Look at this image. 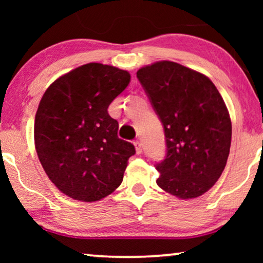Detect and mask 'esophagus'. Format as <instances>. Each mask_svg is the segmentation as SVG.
<instances>
[{"mask_svg":"<svg viewBox=\"0 0 263 263\" xmlns=\"http://www.w3.org/2000/svg\"><path fill=\"white\" fill-rule=\"evenodd\" d=\"M134 145H135L136 153H138V154L141 153L142 152V143H141V141H139V140H135Z\"/></svg>","mask_w":263,"mask_h":263,"instance_id":"esophagus-1","label":"esophagus"}]
</instances>
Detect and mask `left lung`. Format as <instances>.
I'll return each mask as SVG.
<instances>
[{
  "instance_id": "8db88e82",
  "label": "left lung",
  "mask_w": 263,
  "mask_h": 263,
  "mask_svg": "<svg viewBox=\"0 0 263 263\" xmlns=\"http://www.w3.org/2000/svg\"><path fill=\"white\" fill-rule=\"evenodd\" d=\"M163 124L166 154L157 184L179 199L201 196L224 171L232 125L220 93L206 75L171 61L138 70Z\"/></svg>"
}]
</instances>
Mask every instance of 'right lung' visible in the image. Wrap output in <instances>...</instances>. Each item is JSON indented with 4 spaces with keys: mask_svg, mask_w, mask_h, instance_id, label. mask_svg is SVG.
<instances>
[{
    "mask_svg": "<svg viewBox=\"0 0 263 263\" xmlns=\"http://www.w3.org/2000/svg\"><path fill=\"white\" fill-rule=\"evenodd\" d=\"M129 82L127 70L88 63L53 81L42 97L35 149L51 182L71 199L98 201L123 181L135 147L118 138L107 107Z\"/></svg>",
    "mask_w": 263,
    "mask_h": 263,
    "instance_id": "add662e5",
    "label": "right lung"
}]
</instances>
